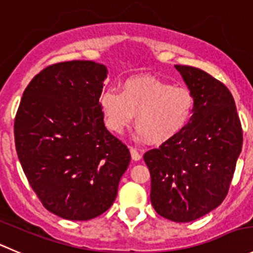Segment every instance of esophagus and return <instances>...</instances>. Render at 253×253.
<instances>
[{
	"mask_svg": "<svg viewBox=\"0 0 253 253\" xmlns=\"http://www.w3.org/2000/svg\"><path fill=\"white\" fill-rule=\"evenodd\" d=\"M130 154H131V159L134 160V161H139V160L141 159V155H140V152L137 151L136 149H134V147H130Z\"/></svg>",
	"mask_w": 253,
	"mask_h": 253,
	"instance_id": "esophagus-1",
	"label": "esophagus"
}]
</instances>
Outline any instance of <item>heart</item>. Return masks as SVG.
<instances>
[{
	"mask_svg": "<svg viewBox=\"0 0 253 253\" xmlns=\"http://www.w3.org/2000/svg\"><path fill=\"white\" fill-rule=\"evenodd\" d=\"M106 126L121 134L134 123L137 134L151 144H161L182 131L194 109V96L186 86L173 84L152 76L126 79L121 92L104 89L99 98Z\"/></svg>",
	"mask_w": 253,
	"mask_h": 253,
	"instance_id": "1",
	"label": "heart"
}]
</instances>
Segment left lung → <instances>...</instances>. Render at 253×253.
Wrapping results in <instances>:
<instances>
[{"label":"left lung","instance_id":"obj_1","mask_svg":"<svg viewBox=\"0 0 253 253\" xmlns=\"http://www.w3.org/2000/svg\"><path fill=\"white\" fill-rule=\"evenodd\" d=\"M194 96L189 123L172 139L145 152L156 212L189 222L219 207L229 192L242 147L234 97L198 67L174 65Z\"/></svg>","mask_w":253,"mask_h":253}]
</instances>
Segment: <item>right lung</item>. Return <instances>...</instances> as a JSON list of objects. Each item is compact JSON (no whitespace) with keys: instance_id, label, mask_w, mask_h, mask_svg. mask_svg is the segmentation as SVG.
I'll list each match as a JSON object with an SVG mask.
<instances>
[{"instance_id":"1","label":"right lung","mask_w":253,"mask_h":253,"mask_svg":"<svg viewBox=\"0 0 253 253\" xmlns=\"http://www.w3.org/2000/svg\"><path fill=\"white\" fill-rule=\"evenodd\" d=\"M104 65L74 60L42 70L14 118L17 155L42 206L67 220L108 211L130 162L126 144L104 126Z\"/></svg>"}]
</instances>
